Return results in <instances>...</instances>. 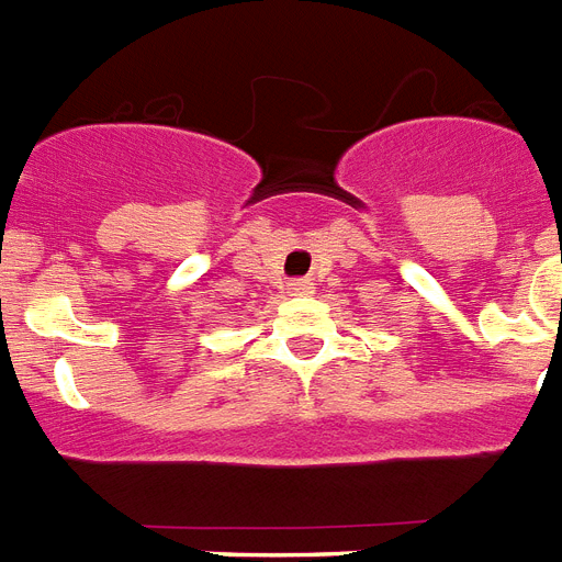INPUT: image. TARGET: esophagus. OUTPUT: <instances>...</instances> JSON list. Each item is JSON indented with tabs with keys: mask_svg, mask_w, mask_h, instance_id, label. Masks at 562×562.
Masks as SVG:
<instances>
[{
	"mask_svg": "<svg viewBox=\"0 0 562 562\" xmlns=\"http://www.w3.org/2000/svg\"><path fill=\"white\" fill-rule=\"evenodd\" d=\"M286 290H290L293 295H310L313 293V284H310L307 278H299V281H293V284L286 286Z\"/></svg>",
	"mask_w": 562,
	"mask_h": 562,
	"instance_id": "1",
	"label": "esophagus"
}]
</instances>
